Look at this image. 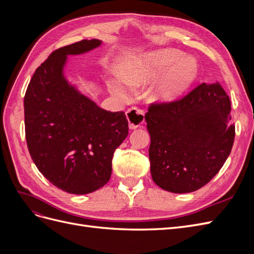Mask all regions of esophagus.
<instances>
[{"mask_svg": "<svg viewBox=\"0 0 254 254\" xmlns=\"http://www.w3.org/2000/svg\"><path fill=\"white\" fill-rule=\"evenodd\" d=\"M128 124L130 129H135L140 127L144 123V111L137 108H131L126 112Z\"/></svg>", "mask_w": 254, "mask_h": 254, "instance_id": "34e87169", "label": "esophagus"}]
</instances>
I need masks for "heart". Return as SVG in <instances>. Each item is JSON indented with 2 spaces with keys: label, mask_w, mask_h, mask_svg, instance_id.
<instances>
[{
  "label": "heart",
  "mask_w": 254,
  "mask_h": 254,
  "mask_svg": "<svg viewBox=\"0 0 254 254\" xmlns=\"http://www.w3.org/2000/svg\"><path fill=\"white\" fill-rule=\"evenodd\" d=\"M162 71L150 91V98L158 103H171L195 81L198 66L194 59L183 57L178 51L162 50L131 61L123 70L121 79L128 87L139 88L155 79ZM112 91L119 97L126 98L124 90L118 84H114Z\"/></svg>",
  "instance_id": "obj_1"
}]
</instances>
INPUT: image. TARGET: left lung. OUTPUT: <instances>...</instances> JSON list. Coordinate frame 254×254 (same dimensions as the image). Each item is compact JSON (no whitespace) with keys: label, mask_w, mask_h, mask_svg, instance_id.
<instances>
[{"label":"left lung","mask_w":254,"mask_h":254,"mask_svg":"<svg viewBox=\"0 0 254 254\" xmlns=\"http://www.w3.org/2000/svg\"><path fill=\"white\" fill-rule=\"evenodd\" d=\"M230 111L231 102L218 82L199 84L180 101L151 105L145 121L153 182L178 194L205 186L232 149Z\"/></svg>","instance_id":"8db88e82"}]
</instances>
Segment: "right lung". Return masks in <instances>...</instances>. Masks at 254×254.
I'll return each instance as SVG.
<instances>
[{
  "label": "right lung",
  "instance_id": "add662e5",
  "mask_svg": "<svg viewBox=\"0 0 254 254\" xmlns=\"http://www.w3.org/2000/svg\"><path fill=\"white\" fill-rule=\"evenodd\" d=\"M102 43L86 39L53 52L36 70L24 97L30 157L45 178L70 194H89L109 181L114 150L128 135L124 112L102 109L64 76L68 55Z\"/></svg>",
  "mask_w": 254,
  "mask_h": 254
}]
</instances>
